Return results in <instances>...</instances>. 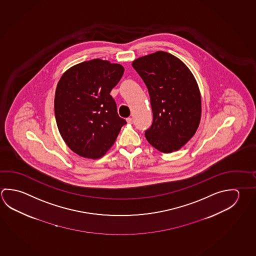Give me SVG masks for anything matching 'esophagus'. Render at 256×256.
<instances>
[{"instance_id": "34e87169", "label": "esophagus", "mask_w": 256, "mask_h": 256, "mask_svg": "<svg viewBox=\"0 0 256 256\" xmlns=\"http://www.w3.org/2000/svg\"><path fill=\"white\" fill-rule=\"evenodd\" d=\"M133 122H134V120H133V118H126V122H128V124H132Z\"/></svg>"}]
</instances>
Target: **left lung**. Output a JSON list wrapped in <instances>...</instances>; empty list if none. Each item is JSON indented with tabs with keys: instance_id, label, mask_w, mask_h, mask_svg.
Listing matches in <instances>:
<instances>
[{
	"instance_id": "1",
	"label": "left lung",
	"mask_w": 256,
	"mask_h": 256,
	"mask_svg": "<svg viewBox=\"0 0 256 256\" xmlns=\"http://www.w3.org/2000/svg\"><path fill=\"white\" fill-rule=\"evenodd\" d=\"M132 66L148 87L152 123L144 136L160 152L179 150L196 133L202 117L197 82L186 64L164 51L136 59Z\"/></svg>"
}]
</instances>
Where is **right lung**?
Wrapping results in <instances>:
<instances>
[{
    "label": "right lung",
    "instance_id": "1",
    "mask_svg": "<svg viewBox=\"0 0 256 256\" xmlns=\"http://www.w3.org/2000/svg\"><path fill=\"white\" fill-rule=\"evenodd\" d=\"M124 68L92 59L69 68L54 94V116L68 148L80 156L98 159L112 148L126 122L110 94Z\"/></svg>",
    "mask_w": 256,
    "mask_h": 256
}]
</instances>
